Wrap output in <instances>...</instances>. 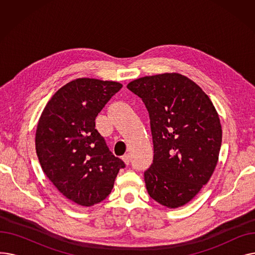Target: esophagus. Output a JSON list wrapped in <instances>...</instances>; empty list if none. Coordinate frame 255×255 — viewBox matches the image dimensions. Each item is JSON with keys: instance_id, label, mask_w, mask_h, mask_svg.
Listing matches in <instances>:
<instances>
[{"instance_id": "1", "label": "esophagus", "mask_w": 255, "mask_h": 255, "mask_svg": "<svg viewBox=\"0 0 255 255\" xmlns=\"http://www.w3.org/2000/svg\"><path fill=\"white\" fill-rule=\"evenodd\" d=\"M122 160H123L124 163H125L126 165H128L129 162H130V156H129L128 154H126V155H124V156L122 157Z\"/></svg>"}]
</instances>
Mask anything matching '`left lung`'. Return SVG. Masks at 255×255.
Instances as JSON below:
<instances>
[{
  "instance_id": "1",
  "label": "left lung",
  "mask_w": 255,
  "mask_h": 255,
  "mask_svg": "<svg viewBox=\"0 0 255 255\" xmlns=\"http://www.w3.org/2000/svg\"><path fill=\"white\" fill-rule=\"evenodd\" d=\"M127 88L150 115L154 159L144 171L146 190L158 204L180 208L215 170L222 141L218 113L202 88L180 73L140 77Z\"/></svg>"
}]
</instances>
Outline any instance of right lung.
<instances>
[{
  "instance_id": "1",
  "label": "right lung",
  "mask_w": 255,
  "mask_h": 255,
  "mask_svg": "<svg viewBox=\"0 0 255 255\" xmlns=\"http://www.w3.org/2000/svg\"><path fill=\"white\" fill-rule=\"evenodd\" d=\"M123 87L96 78H76L60 88L45 105L36 129L40 165L71 202L92 207L109 195L124 162L107 148L95 119Z\"/></svg>"
}]
</instances>
